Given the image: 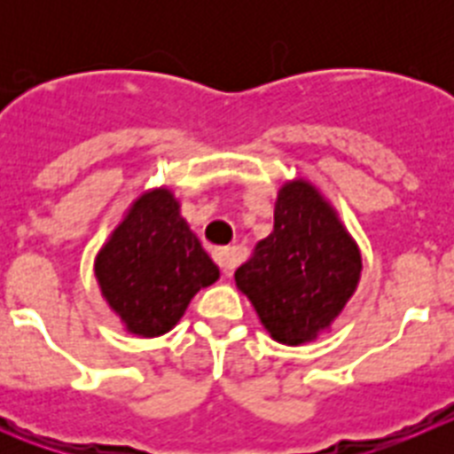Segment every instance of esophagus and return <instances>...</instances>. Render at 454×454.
<instances>
[{"mask_svg":"<svg viewBox=\"0 0 454 454\" xmlns=\"http://www.w3.org/2000/svg\"><path fill=\"white\" fill-rule=\"evenodd\" d=\"M214 259L218 262V266L223 268L224 275L230 277L231 270L236 268V263H239V252H236V247H218V250L214 252Z\"/></svg>","mask_w":454,"mask_h":454,"instance_id":"obj_1","label":"esophagus"}]
</instances>
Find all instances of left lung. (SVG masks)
I'll return each instance as SVG.
<instances>
[{"mask_svg":"<svg viewBox=\"0 0 454 454\" xmlns=\"http://www.w3.org/2000/svg\"><path fill=\"white\" fill-rule=\"evenodd\" d=\"M362 268V252L339 211L298 177L282 184L275 230L234 279L270 339L302 346L330 332L355 295Z\"/></svg>","mask_w":454,"mask_h":454,"instance_id":"8db88e82","label":"left lung"}]
</instances>
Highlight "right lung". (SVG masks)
<instances>
[{
    "label": "right lung",
    "instance_id": "add662e5",
    "mask_svg": "<svg viewBox=\"0 0 454 454\" xmlns=\"http://www.w3.org/2000/svg\"><path fill=\"white\" fill-rule=\"evenodd\" d=\"M95 277L108 309L129 334L170 332L200 288L218 282L220 268L179 214L168 186L143 191L95 256Z\"/></svg>",
    "mask_w": 454,
    "mask_h": 454
}]
</instances>
